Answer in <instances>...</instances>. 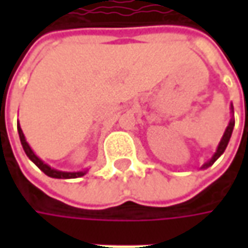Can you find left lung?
<instances>
[{
    "mask_svg": "<svg viewBox=\"0 0 248 248\" xmlns=\"http://www.w3.org/2000/svg\"><path fill=\"white\" fill-rule=\"evenodd\" d=\"M232 110H233V108H232ZM233 127H234V120L231 119V121H229V125L226 127V129H225L224 132V137H222V139H221V142H219V145H218V148H217V152L214 153V156L211 157V160L208 161V163H205L204 166L202 167V168H207V167L213 166L215 163V160L219 157L222 153L225 152V149H226V146H228V143H229V139H231V137H232V131H233Z\"/></svg>",
    "mask_w": 248,
    "mask_h": 248,
    "instance_id": "8db88e82",
    "label": "left lung"
}]
</instances>
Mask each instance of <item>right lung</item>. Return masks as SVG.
Listing matches in <instances>:
<instances>
[{"label": "right lung", "mask_w": 248, "mask_h": 248, "mask_svg": "<svg viewBox=\"0 0 248 248\" xmlns=\"http://www.w3.org/2000/svg\"><path fill=\"white\" fill-rule=\"evenodd\" d=\"M17 132H19V138H20V142H22V146H23L24 153L27 155V157L30 158L33 161L35 166L38 167L41 171H43L45 175L51 176V178H58V179H72V178H78V176H82L87 171H78V172H66V171H58L55 168H51L48 164H45L41 158H38L35 156L31 148L29 146V143L26 142V138H24V134L20 125L17 124Z\"/></svg>", "instance_id": "right-lung-1"}]
</instances>
